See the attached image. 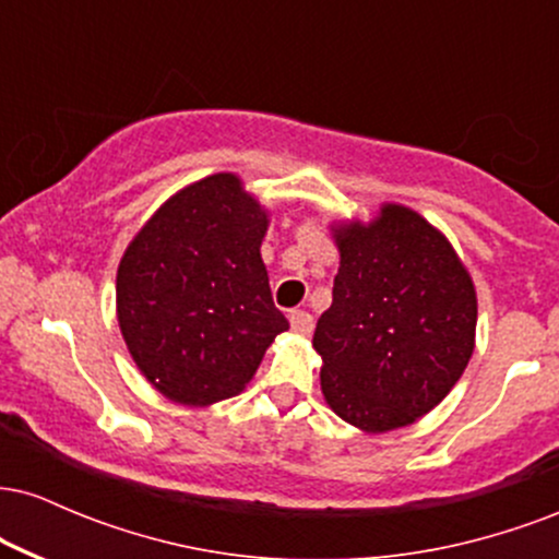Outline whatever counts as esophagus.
Instances as JSON below:
<instances>
[{"mask_svg": "<svg viewBox=\"0 0 559 559\" xmlns=\"http://www.w3.org/2000/svg\"><path fill=\"white\" fill-rule=\"evenodd\" d=\"M288 323H292V331L299 333V336H310L312 333V316L305 310H292L288 312Z\"/></svg>", "mask_w": 559, "mask_h": 559, "instance_id": "34e87169", "label": "esophagus"}]
</instances>
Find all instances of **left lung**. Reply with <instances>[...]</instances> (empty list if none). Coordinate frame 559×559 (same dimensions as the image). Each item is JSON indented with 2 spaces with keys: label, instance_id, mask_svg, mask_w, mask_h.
<instances>
[{
  "label": "left lung",
  "instance_id": "1",
  "mask_svg": "<svg viewBox=\"0 0 559 559\" xmlns=\"http://www.w3.org/2000/svg\"><path fill=\"white\" fill-rule=\"evenodd\" d=\"M333 301L312 346L325 404L362 433L413 426L460 381L476 349L478 297L463 258L400 202L331 223Z\"/></svg>",
  "mask_w": 559,
  "mask_h": 559
}]
</instances>
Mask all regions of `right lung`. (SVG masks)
Instances as JSON below:
<instances>
[{"label": "right lung", "mask_w": 559, "mask_h": 559, "mask_svg": "<svg viewBox=\"0 0 559 559\" xmlns=\"http://www.w3.org/2000/svg\"><path fill=\"white\" fill-rule=\"evenodd\" d=\"M271 210L236 173L165 199L126 247L115 316L139 373L183 407L241 394L288 331L260 247Z\"/></svg>", "instance_id": "add662e5"}]
</instances>
